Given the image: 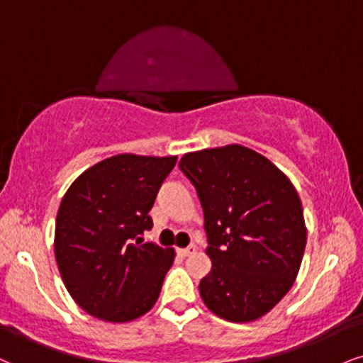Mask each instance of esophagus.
Masks as SVG:
<instances>
[{"mask_svg": "<svg viewBox=\"0 0 363 363\" xmlns=\"http://www.w3.org/2000/svg\"><path fill=\"white\" fill-rule=\"evenodd\" d=\"M193 253H196V248L194 247L179 248V255H182V257H189V255H193Z\"/></svg>", "mask_w": 363, "mask_h": 363, "instance_id": "1", "label": "esophagus"}]
</instances>
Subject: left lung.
Segmentation results:
<instances>
[{
    "label": "left lung",
    "instance_id": "obj_1",
    "mask_svg": "<svg viewBox=\"0 0 363 363\" xmlns=\"http://www.w3.org/2000/svg\"><path fill=\"white\" fill-rule=\"evenodd\" d=\"M182 172L198 191L211 270L199 294L231 323L265 316L298 277L306 225L289 177L267 157L231 145L182 155Z\"/></svg>",
    "mask_w": 363,
    "mask_h": 363
}]
</instances>
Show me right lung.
Here are the masks:
<instances>
[{"label":"right lung","mask_w":363,"mask_h":363,"mask_svg":"<svg viewBox=\"0 0 363 363\" xmlns=\"http://www.w3.org/2000/svg\"><path fill=\"white\" fill-rule=\"evenodd\" d=\"M176 155L120 154L94 164L60 201L54 250L65 289L87 314L128 323L150 311L176 252L145 243Z\"/></svg>","instance_id":"add662e5"}]
</instances>
